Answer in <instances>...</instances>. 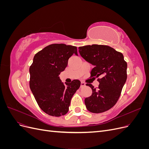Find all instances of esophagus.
Wrapping results in <instances>:
<instances>
[{"label": "esophagus", "instance_id": "34e87169", "mask_svg": "<svg viewBox=\"0 0 149 149\" xmlns=\"http://www.w3.org/2000/svg\"><path fill=\"white\" fill-rule=\"evenodd\" d=\"M86 86V84L84 83V82H81V87H84V86Z\"/></svg>", "mask_w": 149, "mask_h": 149}]
</instances>
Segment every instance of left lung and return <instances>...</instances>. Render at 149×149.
Listing matches in <instances>:
<instances>
[{
	"label": "left lung",
	"mask_w": 149,
	"mask_h": 149,
	"mask_svg": "<svg viewBox=\"0 0 149 149\" xmlns=\"http://www.w3.org/2000/svg\"><path fill=\"white\" fill-rule=\"evenodd\" d=\"M80 55L94 65L90 78H97L100 84L92 89L91 96L85 98L87 109L93 113H101L110 109L118 102L127 79V62L120 52L111 47L92 45L79 47Z\"/></svg>",
	"instance_id": "1"
}]
</instances>
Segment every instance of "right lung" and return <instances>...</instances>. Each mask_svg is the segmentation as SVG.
<instances>
[{"label":"right lung","instance_id":"1","mask_svg":"<svg viewBox=\"0 0 149 149\" xmlns=\"http://www.w3.org/2000/svg\"><path fill=\"white\" fill-rule=\"evenodd\" d=\"M73 54L78 55L76 47L49 45L35 54L30 66L31 91L40 109L49 116L65 115L72 97L81 85L78 79L64 84L59 77Z\"/></svg>","mask_w":149,"mask_h":149}]
</instances>
